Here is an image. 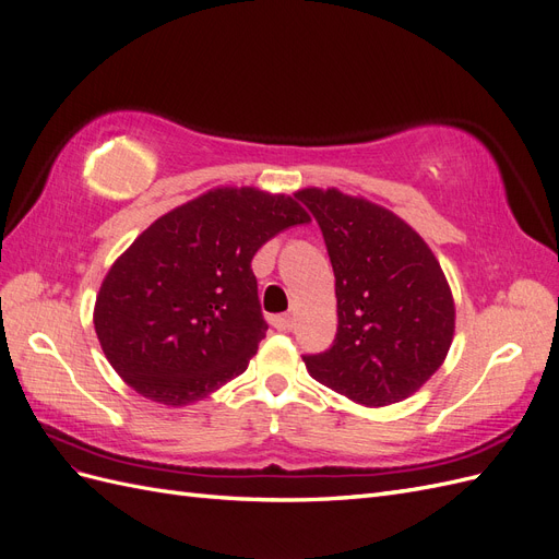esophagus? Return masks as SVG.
Here are the masks:
<instances>
[{"label":"esophagus","mask_w":559,"mask_h":559,"mask_svg":"<svg viewBox=\"0 0 559 559\" xmlns=\"http://www.w3.org/2000/svg\"><path fill=\"white\" fill-rule=\"evenodd\" d=\"M267 321H270V324H273L277 331H289V329H292V317H289V314H270Z\"/></svg>","instance_id":"esophagus-1"}]
</instances>
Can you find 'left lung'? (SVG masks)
Returning <instances> with one entry per match:
<instances>
[{"instance_id": "left-lung-1", "label": "left lung", "mask_w": 559, "mask_h": 559, "mask_svg": "<svg viewBox=\"0 0 559 559\" xmlns=\"http://www.w3.org/2000/svg\"><path fill=\"white\" fill-rule=\"evenodd\" d=\"M335 275L333 345L302 357L308 373L366 408L413 396L443 366L454 298L429 245L401 216L337 189H300Z\"/></svg>"}]
</instances>
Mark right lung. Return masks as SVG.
<instances>
[{"label":"right lung","instance_id":"obj_1","mask_svg":"<svg viewBox=\"0 0 559 559\" xmlns=\"http://www.w3.org/2000/svg\"><path fill=\"white\" fill-rule=\"evenodd\" d=\"M308 222L296 195L253 186H218L156 218L95 300V333L116 373L170 408L242 376L267 331L253 253Z\"/></svg>","mask_w":559,"mask_h":559}]
</instances>
